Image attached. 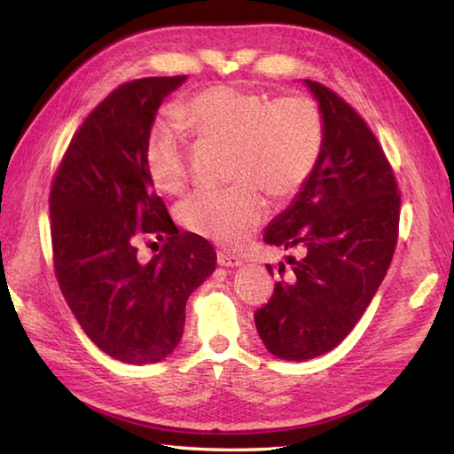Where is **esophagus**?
Here are the masks:
<instances>
[{
  "label": "esophagus",
  "mask_w": 454,
  "mask_h": 454,
  "mask_svg": "<svg viewBox=\"0 0 454 454\" xmlns=\"http://www.w3.org/2000/svg\"><path fill=\"white\" fill-rule=\"evenodd\" d=\"M217 264L219 266H225V268H235L243 264L239 256L235 254H229V253H217Z\"/></svg>",
  "instance_id": "1"
}]
</instances>
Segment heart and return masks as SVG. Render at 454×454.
<instances>
[{"label":"heart","instance_id":"1","mask_svg":"<svg viewBox=\"0 0 454 454\" xmlns=\"http://www.w3.org/2000/svg\"><path fill=\"white\" fill-rule=\"evenodd\" d=\"M192 137L227 146L225 190L193 192L178 206L192 233L239 248L266 217V201L295 196L316 172L325 146V115L308 94L270 99L264 91L217 84L198 91L178 111ZM192 141L178 125L159 121L145 143V162L156 188L176 193L190 176Z\"/></svg>","mask_w":454,"mask_h":454}]
</instances>
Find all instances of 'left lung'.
Wrapping results in <instances>:
<instances>
[{"instance_id": "1", "label": "left lung", "mask_w": 454, "mask_h": 454, "mask_svg": "<svg viewBox=\"0 0 454 454\" xmlns=\"http://www.w3.org/2000/svg\"><path fill=\"white\" fill-rule=\"evenodd\" d=\"M305 84L325 115V146L300 196L264 235V243L301 256L288 258V274L278 268L270 300L254 311L264 347L284 360L325 355L355 329L400 233L402 196L372 129L337 91Z\"/></svg>"}]
</instances>
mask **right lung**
I'll use <instances>...</instances> for the list:
<instances>
[{
    "label": "right lung",
    "mask_w": 454,
    "mask_h": 454,
    "mask_svg": "<svg viewBox=\"0 0 454 454\" xmlns=\"http://www.w3.org/2000/svg\"><path fill=\"white\" fill-rule=\"evenodd\" d=\"M186 76L125 82L90 111L52 176V262L80 327L106 355L153 364L178 347L190 294L215 270L209 240L178 227L153 188L145 143L156 109ZM153 234L163 248L138 263Z\"/></svg>",
    "instance_id": "add662e5"
}]
</instances>
